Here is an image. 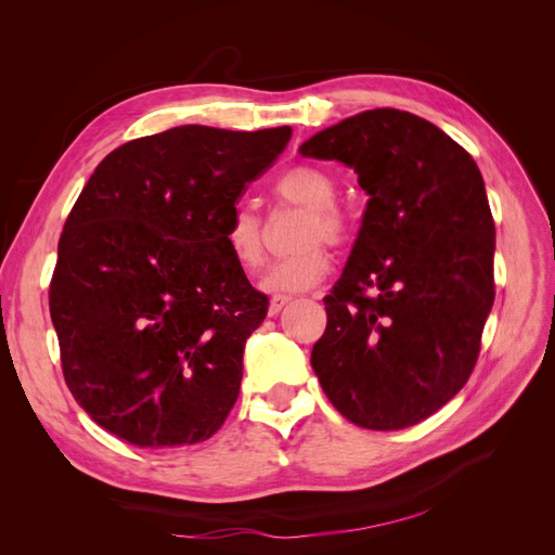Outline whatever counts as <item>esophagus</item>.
Instances as JSON below:
<instances>
[{
	"label": "esophagus",
	"mask_w": 555,
	"mask_h": 555,
	"mask_svg": "<svg viewBox=\"0 0 555 555\" xmlns=\"http://www.w3.org/2000/svg\"><path fill=\"white\" fill-rule=\"evenodd\" d=\"M289 304H292V296L275 294V296L271 298V306H268V314L275 317L278 312H282V308H284V306H289Z\"/></svg>",
	"instance_id": "esophagus-1"
}]
</instances>
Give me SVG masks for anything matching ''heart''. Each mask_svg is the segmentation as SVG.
Masks as SVG:
<instances>
[{"label":"heart","instance_id":"heart-1","mask_svg":"<svg viewBox=\"0 0 555 555\" xmlns=\"http://www.w3.org/2000/svg\"><path fill=\"white\" fill-rule=\"evenodd\" d=\"M280 204L308 210L300 222L296 245L304 247L271 266L261 280V287L273 294H294L312 289L322 282L331 268V257L322 241L328 245H343L349 238V222L345 212L335 206L338 182L317 166L300 164L284 171L273 188ZM222 243L241 271L257 273L266 263V224L261 215L247 206L236 204L222 229Z\"/></svg>","mask_w":555,"mask_h":555}]
</instances>
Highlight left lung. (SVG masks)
I'll list each match as a JSON object with an SVG mask.
<instances>
[{"mask_svg":"<svg viewBox=\"0 0 555 555\" xmlns=\"http://www.w3.org/2000/svg\"><path fill=\"white\" fill-rule=\"evenodd\" d=\"M300 155L351 166L371 196L310 363L347 422L414 426L463 389L479 359L495 298L483 178L465 147L398 108L351 115Z\"/></svg>","mask_w":555,"mask_h":555,"instance_id":"left-lung-1","label":"left lung"}]
</instances>
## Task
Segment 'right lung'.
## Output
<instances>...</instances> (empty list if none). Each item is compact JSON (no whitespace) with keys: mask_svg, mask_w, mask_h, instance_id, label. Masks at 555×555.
Segmentation results:
<instances>
[{"mask_svg":"<svg viewBox=\"0 0 555 555\" xmlns=\"http://www.w3.org/2000/svg\"><path fill=\"white\" fill-rule=\"evenodd\" d=\"M289 139L173 127L115 147L76 198L48 306L66 386L115 438L173 449L222 428L268 312L222 229Z\"/></svg>","mask_w":555,"mask_h":555,"instance_id":"obj_1","label":"right lung"}]
</instances>
